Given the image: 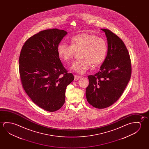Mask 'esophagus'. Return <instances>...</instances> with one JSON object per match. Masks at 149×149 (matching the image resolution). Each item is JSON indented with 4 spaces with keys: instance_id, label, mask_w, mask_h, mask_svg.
<instances>
[{
    "instance_id": "esophagus-1",
    "label": "esophagus",
    "mask_w": 149,
    "mask_h": 149,
    "mask_svg": "<svg viewBox=\"0 0 149 149\" xmlns=\"http://www.w3.org/2000/svg\"><path fill=\"white\" fill-rule=\"evenodd\" d=\"M81 77V76L75 75H74V80H75V81H77L78 79H79Z\"/></svg>"
}]
</instances>
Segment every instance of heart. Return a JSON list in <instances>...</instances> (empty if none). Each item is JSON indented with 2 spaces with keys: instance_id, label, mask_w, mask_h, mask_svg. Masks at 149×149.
<instances>
[{
  "instance_id": "1",
  "label": "heart",
  "mask_w": 149,
  "mask_h": 149,
  "mask_svg": "<svg viewBox=\"0 0 149 149\" xmlns=\"http://www.w3.org/2000/svg\"><path fill=\"white\" fill-rule=\"evenodd\" d=\"M107 45L104 39L93 34L81 33L72 37L70 46L61 42L57 47L59 57L64 62L70 61L75 54L80 51L81 58L71 65V70L84 74L91 65L98 66L102 63L107 53Z\"/></svg>"
}]
</instances>
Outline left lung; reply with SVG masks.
I'll return each instance as SVG.
<instances>
[{
    "mask_svg": "<svg viewBox=\"0 0 149 149\" xmlns=\"http://www.w3.org/2000/svg\"><path fill=\"white\" fill-rule=\"evenodd\" d=\"M101 29L107 38V55L100 71L88 76L86 95L90 105L104 109L122 95L130 81L132 66L129 52L122 39L109 29Z\"/></svg>",
    "mask_w": 149,
    "mask_h": 149,
    "instance_id": "8db88e82",
    "label": "left lung"
}]
</instances>
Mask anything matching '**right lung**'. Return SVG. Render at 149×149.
Instances as JSON below:
<instances>
[{
	"label": "right lung",
	"instance_id": "obj_1",
	"mask_svg": "<svg viewBox=\"0 0 149 149\" xmlns=\"http://www.w3.org/2000/svg\"><path fill=\"white\" fill-rule=\"evenodd\" d=\"M67 33L57 29L40 31L27 39L20 53L23 87L33 102L49 112L63 106L66 87L74 79L72 74L68 73L57 52Z\"/></svg>",
	"mask_w": 149,
	"mask_h": 149
}]
</instances>
